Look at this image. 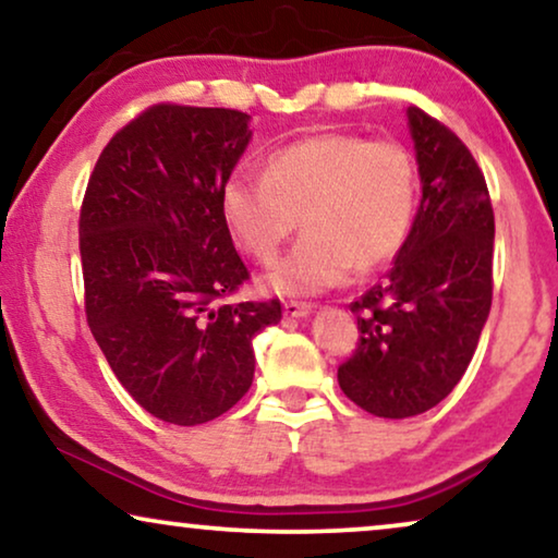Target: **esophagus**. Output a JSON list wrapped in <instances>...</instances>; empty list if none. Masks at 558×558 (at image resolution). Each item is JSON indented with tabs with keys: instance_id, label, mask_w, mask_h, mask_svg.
<instances>
[{
	"instance_id": "34e87169",
	"label": "esophagus",
	"mask_w": 558,
	"mask_h": 558,
	"mask_svg": "<svg viewBox=\"0 0 558 558\" xmlns=\"http://www.w3.org/2000/svg\"><path fill=\"white\" fill-rule=\"evenodd\" d=\"M310 312H312V304H307V302H294V300L284 302V315L287 317H307Z\"/></svg>"
}]
</instances>
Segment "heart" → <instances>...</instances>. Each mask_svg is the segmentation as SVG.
Instances as JSON below:
<instances>
[{
  "instance_id": "1",
  "label": "heart",
  "mask_w": 558,
  "mask_h": 558,
  "mask_svg": "<svg viewBox=\"0 0 558 558\" xmlns=\"http://www.w3.org/2000/svg\"><path fill=\"white\" fill-rule=\"evenodd\" d=\"M418 205V165L399 140L327 132L304 136L266 157L264 178L231 174L220 213L233 241L271 264L296 231L292 254L266 274L281 294H317L350 271H373L407 243Z\"/></svg>"
}]
</instances>
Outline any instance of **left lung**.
Masks as SVG:
<instances>
[{
  "label": "left lung",
  "mask_w": 558,
  "mask_h": 558,
  "mask_svg": "<svg viewBox=\"0 0 558 558\" xmlns=\"http://www.w3.org/2000/svg\"><path fill=\"white\" fill-rule=\"evenodd\" d=\"M422 205L386 277L361 300L357 345L338 368L350 401L384 418L416 416L452 393L493 304L495 216L472 151L411 106Z\"/></svg>",
  "instance_id": "8db88e82"
}]
</instances>
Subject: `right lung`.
Returning <instances> with one entry per match:
<instances>
[{
    "mask_svg": "<svg viewBox=\"0 0 558 558\" xmlns=\"http://www.w3.org/2000/svg\"><path fill=\"white\" fill-rule=\"evenodd\" d=\"M248 113L155 104L121 126L88 178L78 243L90 332L129 396L162 422L226 414L254 380L251 340L279 300L231 302L251 274L220 190Z\"/></svg>",
    "mask_w": 558,
    "mask_h": 558,
    "instance_id": "right-lung-1",
    "label": "right lung"
}]
</instances>
